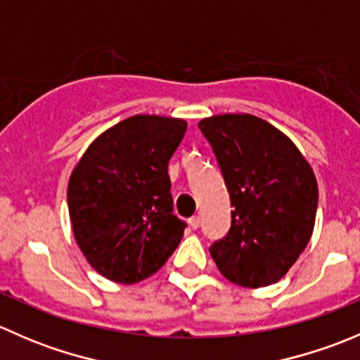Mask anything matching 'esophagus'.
Listing matches in <instances>:
<instances>
[{"instance_id": "1", "label": "esophagus", "mask_w": 360, "mask_h": 360, "mask_svg": "<svg viewBox=\"0 0 360 360\" xmlns=\"http://www.w3.org/2000/svg\"><path fill=\"white\" fill-rule=\"evenodd\" d=\"M190 226L193 228V230H197V228L200 226V217H198V216L190 217Z\"/></svg>"}]
</instances>
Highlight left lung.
Here are the masks:
<instances>
[{
  "label": "left lung",
  "mask_w": 360,
  "mask_h": 360,
  "mask_svg": "<svg viewBox=\"0 0 360 360\" xmlns=\"http://www.w3.org/2000/svg\"><path fill=\"white\" fill-rule=\"evenodd\" d=\"M198 129L233 207L230 230L210 256L233 284H275L310 242L319 202L314 170L285 134L254 115L210 116Z\"/></svg>",
  "instance_id": "1"
}]
</instances>
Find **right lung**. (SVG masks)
<instances>
[{
    "instance_id": "1",
    "label": "right lung",
    "mask_w": 360,
    "mask_h": 360,
    "mask_svg": "<svg viewBox=\"0 0 360 360\" xmlns=\"http://www.w3.org/2000/svg\"><path fill=\"white\" fill-rule=\"evenodd\" d=\"M181 118L136 115L101 134L68 184L72 233L86 261L120 284L165 264L186 223L174 210L169 160L183 141Z\"/></svg>"
}]
</instances>
